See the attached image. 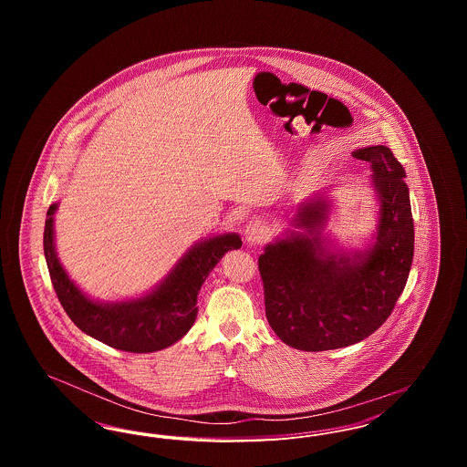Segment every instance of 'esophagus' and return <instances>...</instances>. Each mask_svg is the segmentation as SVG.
I'll list each match as a JSON object with an SVG mask.
<instances>
[{"instance_id":"obj_1","label":"esophagus","mask_w":467,"mask_h":467,"mask_svg":"<svg viewBox=\"0 0 467 467\" xmlns=\"http://www.w3.org/2000/svg\"><path fill=\"white\" fill-rule=\"evenodd\" d=\"M267 238V227L259 221H254V223H248L246 229H244V240L248 244H263Z\"/></svg>"}]
</instances>
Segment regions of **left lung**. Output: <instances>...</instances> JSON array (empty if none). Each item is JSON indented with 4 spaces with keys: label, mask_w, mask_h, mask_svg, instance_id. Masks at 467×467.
Masks as SVG:
<instances>
[{
    "label": "left lung",
    "mask_w": 467,
    "mask_h": 467,
    "mask_svg": "<svg viewBox=\"0 0 467 467\" xmlns=\"http://www.w3.org/2000/svg\"><path fill=\"white\" fill-rule=\"evenodd\" d=\"M352 156L371 164L377 238L366 250H334L322 229L331 204L324 194L303 201L289 231L259 257L266 318L292 348L322 352L362 341L389 318L406 285L415 231L406 173L385 145Z\"/></svg>",
    "instance_id": "8db88e82"
}]
</instances>
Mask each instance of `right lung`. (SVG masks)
<instances>
[{"label": "right lung", "mask_w": 467, "mask_h": 467, "mask_svg": "<svg viewBox=\"0 0 467 467\" xmlns=\"http://www.w3.org/2000/svg\"><path fill=\"white\" fill-rule=\"evenodd\" d=\"M56 210L57 202L48 206L44 231L45 261L54 290L80 331L122 352H157L189 333L198 315V294L206 276L225 252L242 246V238L236 233L202 240L183 254L177 266L152 292L130 301L99 303L89 299L69 280L57 259L54 244Z\"/></svg>", "instance_id": "right-lung-1"}]
</instances>
